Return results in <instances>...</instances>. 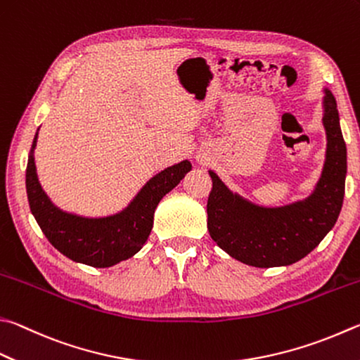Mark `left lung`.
Listing matches in <instances>:
<instances>
[{
  "instance_id": "8db88e82",
  "label": "left lung",
  "mask_w": 360,
  "mask_h": 360,
  "mask_svg": "<svg viewBox=\"0 0 360 360\" xmlns=\"http://www.w3.org/2000/svg\"><path fill=\"white\" fill-rule=\"evenodd\" d=\"M323 124L328 149L323 174L309 198L263 207L233 193L214 172L207 198V230L230 257L255 267L288 266L307 257L338 219L345 197L346 145L335 97L324 89Z\"/></svg>"
}]
</instances>
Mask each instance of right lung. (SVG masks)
Returning a JSON list of instances; mask_svg holds the SVG:
<instances>
[{"mask_svg": "<svg viewBox=\"0 0 360 360\" xmlns=\"http://www.w3.org/2000/svg\"><path fill=\"white\" fill-rule=\"evenodd\" d=\"M37 132L26 167L31 212L58 252L75 263L93 267H110L134 257L149 238L159 201L192 169L191 162L182 160L149 179L124 211L101 219L80 217L61 211L42 191L34 165Z\"/></svg>", "mask_w": 360, "mask_h": 360, "instance_id": "obj_1", "label": "right lung"}]
</instances>
